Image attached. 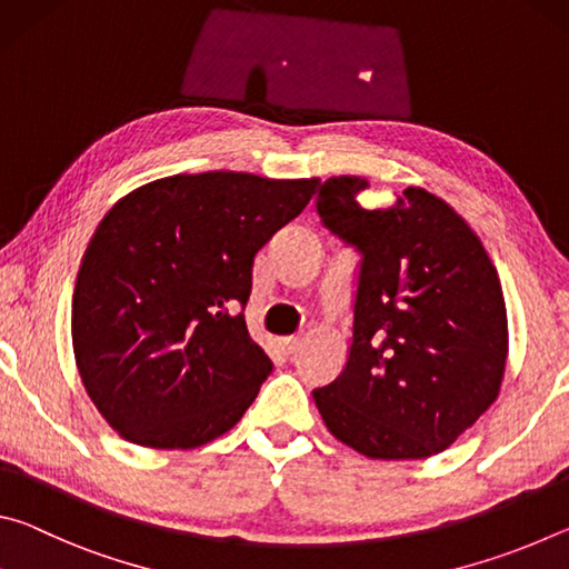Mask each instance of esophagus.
Listing matches in <instances>:
<instances>
[{
    "instance_id": "34e87169",
    "label": "esophagus",
    "mask_w": 569,
    "mask_h": 569,
    "mask_svg": "<svg viewBox=\"0 0 569 569\" xmlns=\"http://www.w3.org/2000/svg\"><path fill=\"white\" fill-rule=\"evenodd\" d=\"M298 343H301V339H298V336H286V339H281V351L283 353H296Z\"/></svg>"
}]
</instances>
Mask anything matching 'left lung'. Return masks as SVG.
I'll return each instance as SVG.
<instances>
[{
	"mask_svg": "<svg viewBox=\"0 0 569 569\" xmlns=\"http://www.w3.org/2000/svg\"><path fill=\"white\" fill-rule=\"evenodd\" d=\"M359 176L329 178L321 223L361 253L349 361L313 389L331 435L371 459H427L492 407L507 366L497 268L455 208L423 188L366 210Z\"/></svg>",
	"mask_w": 569,
	"mask_h": 569,
	"instance_id": "8db88e82",
	"label": "left lung"
}]
</instances>
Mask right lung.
<instances>
[{
	"mask_svg": "<svg viewBox=\"0 0 569 569\" xmlns=\"http://www.w3.org/2000/svg\"><path fill=\"white\" fill-rule=\"evenodd\" d=\"M316 188L319 178L180 172L100 220L77 271L72 349L122 439L196 449L240 421L273 371L246 329L253 258Z\"/></svg>",
	"mask_w": 569,
	"mask_h": 569,
	"instance_id": "add662e5",
	"label": "right lung"
}]
</instances>
